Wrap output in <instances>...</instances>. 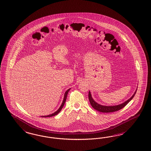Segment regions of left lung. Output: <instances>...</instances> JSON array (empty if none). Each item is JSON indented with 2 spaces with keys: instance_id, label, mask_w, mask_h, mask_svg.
Here are the masks:
<instances>
[{
  "instance_id": "obj_1",
  "label": "left lung",
  "mask_w": 151,
  "mask_h": 151,
  "mask_svg": "<svg viewBox=\"0 0 151 151\" xmlns=\"http://www.w3.org/2000/svg\"><path fill=\"white\" fill-rule=\"evenodd\" d=\"M137 90V88L135 91V92L134 93V94H133V96L129 99H128L127 101L124 103H123L122 104L116 105V106H103L101 104H98V103L96 102L93 99L92 95L91 92H89L88 94V98H89V100L90 103L92 106V107L96 110H97L98 111L100 112H103V113H110V112H116L118 110H120L121 109L123 108V107H125L127 104L132 99H133V98L134 97V96H135Z\"/></svg>"
}]
</instances>
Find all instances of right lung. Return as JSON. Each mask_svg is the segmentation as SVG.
I'll list each match as a JSON object with an SVG mask.
<instances>
[{"mask_svg":"<svg viewBox=\"0 0 151 151\" xmlns=\"http://www.w3.org/2000/svg\"><path fill=\"white\" fill-rule=\"evenodd\" d=\"M70 89V88H69V89H68V90L65 92L64 93V98H63V102L62 103V104H61V106H60V107L58 109L57 111H55V112L53 113H52V114H49V115H48V116H41L42 117H53V116H55V115H57V114H58L59 112H60V111H61V109H62V108L64 106V103L65 102V101H66V99H67V94H68V93L69 91V90Z\"/></svg>","mask_w":151,"mask_h":151,"instance_id":"1","label":"right lung"}]
</instances>
